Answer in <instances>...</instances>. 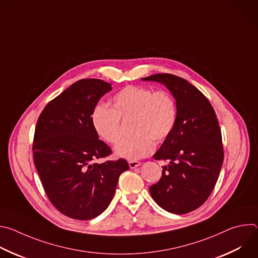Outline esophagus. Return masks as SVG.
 I'll list each match as a JSON object with an SVG mask.
<instances>
[{
  "label": "esophagus",
  "mask_w": 258,
  "mask_h": 258,
  "mask_svg": "<svg viewBox=\"0 0 258 258\" xmlns=\"http://www.w3.org/2000/svg\"><path fill=\"white\" fill-rule=\"evenodd\" d=\"M128 165L131 168H136L138 166L141 165V162L140 161H137V160H130L128 161Z\"/></svg>",
  "instance_id": "esophagus-1"
}]
</instances>
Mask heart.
Returning a JSON list of instances; mask_svg holds the SVG:
<instances>
[{
  "mask_svg": "<svg viewBox=\"0 0 258 258\" xmlns=\"http://www.w3.org/2000/svg\"><path fill=\"white\" fill-rule=\"evenodd\" d=\"M112 108L103 104L94 107L91 122L100 139L115 144L121 137L120 118L132 120L131 138L120 141L114 149L117 156L136 160L148 156L155 142H163L171 134L177 117L175 100L164 90L153 91L141 86H128L111 100Z\"/></svg>",
  "mask_w": 258,
  "mask_h": 258,
  "instance_id": "b5f03b06",
  "label": "heart"
}]
</instances>
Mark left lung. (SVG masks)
I'll use <instances>...</instances> for the list:
<instances>
[{
    "mask_svg": "<svg viewBox=\"0 0 258 258\" xmlns=\"http://www.w3.org/2000/svg\"><path fill=\"white\" fill-rule=\"evenodd\" d=\"M142 80L163 84L177 109L171 134L153 156L168 164L159 181L150 187V194L168 212H191L210 196L224 162L222 132L214 109L196 87L181 78L157 73Z\"/></svg>",
    "mask_w": 258,
    "mask_h": 258,
    "instance_id": "1",
    "label": "left lung"
}]
</instances>
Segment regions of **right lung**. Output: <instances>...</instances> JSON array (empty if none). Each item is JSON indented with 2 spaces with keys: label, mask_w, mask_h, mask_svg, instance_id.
Masks as SVG:
<instances>
[{
  "label": "right lung",
  "mask_w": 258,
  "mask_h": 258,
  "mask_svg": "<svg viewBox=\"0 0 258 258\" xmlns=\"http://www.w3.org/2000/svg\"><path fill=\"white\" fill-rule=\"evenodd\" d=\"M102 80L84 79L50 101L36 122L33 160L51 203L64 215L89 220L111 202L125 159L93 163L111 154L95 133L91 113L111 91Z\"/></svg>",
  "instance_id": "add662e5"
}]
</instances>
